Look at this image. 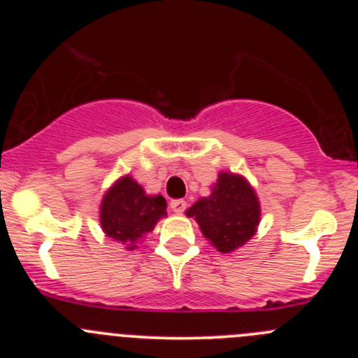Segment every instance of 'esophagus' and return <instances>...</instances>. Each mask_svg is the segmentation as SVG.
Masks as SVG:
<instances>
[{"label": "esophagus", "mask_w": 358, "mask_h": 358, "mask_svg": "<svg viewBox=\"0 0 358 358\" xmlns=\"http://www.w3.org/2000/svg\"><path fill=\"white\" fill-rule=\"evenodd\" d=\"M169 208H171V211L176 213V215H182V213L187 209V201L175 199V201L169 202Z\"/></svg>", "instance_id": "esophagus-1"}]
</instances>
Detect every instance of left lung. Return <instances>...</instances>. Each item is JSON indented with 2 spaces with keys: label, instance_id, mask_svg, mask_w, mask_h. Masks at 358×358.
<instances>
[{
  "label": "left lung",
  "instance_id": "8db88e82",
  "mask_svg": "<svg viewBox=\"0 0 358 358\" xmlns=\"http://www.w3.org/2000/svg\"><path fill=\"white\" fill-rule=\"evenodd\" d=\"M187 216L199 223L202 236L220 252H232L255 236L262 209L244 176L220 173L211 196L201 197L187 209Z\"/></svg>",
  "mask_w": 358,
  "mask_h": 358
}]
</instances>
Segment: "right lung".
Listing matches in <instances>:
<instances>
[{
  "instance_id": "1",
  "label": "right lung",
  "mask_w": 358,
  "mask_h": 358,
  "mask_svg": "<svg viewBox=\"0 0 358 358\" xmlns=\"http://www.w3.org/2000/svg\"><path fill=\"white\" fill-rule=\"evenodd\" d=\"M166 216V199L147 196L142 185L129 175L119 178L103 196L100 204V225L107 237L135 249L136 241L152 232L156 223Z\"/></svg>"
}]
</instances>
